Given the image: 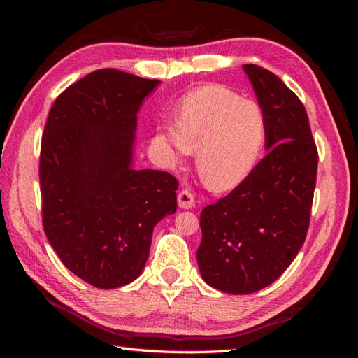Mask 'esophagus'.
<instances>
[{"mask_svg":"<svg viewBox=\"0 0 358 358\" xmlns=\"http://www.w3.org/2000/svg\"><path fill=\"white\" fill-rule=\"evenodd\" d=\"M177 200H178V206L181 209H192L195 206L194 195L189 191H180Z\"/></svg>","mask_w":358,"mask_h":358,"instance_id":"obj_1","label":"esophagus"}]
</instances>
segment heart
Listing matches in <instances>:
<instances>
[{"label":"heart","instance_id":"heart-1","mask_svg":"<svg viewBox=\"0 0 358 358\" xmlns=\"http://www.w3.org/2000/svg\"><path fill=\"white\" fill-rule=\"evenodd\" d=\"M268 135L262 106L223 86H203L180 101L177 123L157 127L155 143L169 166L195 152V166L212 191H232L254 171Z\"/></svg>","mask_w":358,"mask_h":358}]
</instances>
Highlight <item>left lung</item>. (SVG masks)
I'll use <instances>...</instances> for the list:
<instances>
[{"mask_svg":"<svg viewBox=\"0 0 358 358\" xmlns=\"http://www.w3.org/2000/svg\"><path fill=\"white\" fill-rule=\"evenodd\" d=\"M268 121V154L234 191L200 215L203 280L245 295L273 283L305 243L318 154L305 106L275 73L245 64Z\"/></svg>","mask_w":358,"mask_h":358,"instance_id":"obj_1","label":"left lung"}]
</instances>
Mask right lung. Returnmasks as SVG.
I'll list each match as a JSON object with an SVG mask.
<instances>
[{
  "label": "right lung",
  "mask_w": 358,
  "mask_h": 358,
  "mask_svg": "<svg viewBox=\"0 0 358 358\" xmlns=\"http://www.w3.org/2000/svg\"><path fill=\"white\" fill-rule=\"evenodd\" d=\"M158 80L100 69L59 95L40 157L43 227L59 260L100 289L140 277L152 232L177 210L178 181L134 169L136 113Z\"/></svg>",
  "instance_id": "right-lung-1"
}]
</instances>
